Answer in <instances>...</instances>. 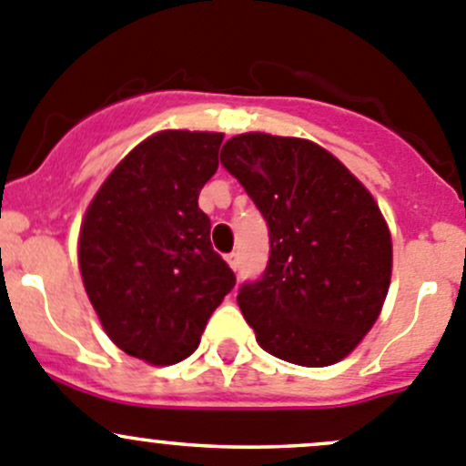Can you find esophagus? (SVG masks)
I'll list each match as a JSON object with an SVG mask.
<instances>
[{"label": "esophagus", "instance_id": "obj_1", "mask_svg": "<svg viewBox=\"0 0 466 466\" xmlns=\"http://www.w3.org/2000/svg\"><path fill=\"white\" fill-rule=\"evenodd\" d=\"M227 262H228V265H231V269H238V265H239V253H238V251L228 253Z\"/></svg>", "mask_w": 466, "mask_h": 466}]
</instances>
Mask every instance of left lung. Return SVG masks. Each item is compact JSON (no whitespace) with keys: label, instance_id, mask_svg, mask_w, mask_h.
<instances>
[{"label":"left lung","instance_id":"left-lung-1","mask_svg":"<svg viewBox=\"0 0 466 466\" xmlns=\"http://www.w3.org/2000/svg\"><path fill=\"white\" fill-rule=\"evenodd\" d=\"M222 165L269 228L265 274L238 306L267 353L301 367L347 358L379 319L391 238L379 204L326 149L301 137L242 133Z\"/></svg>","mask_w":466,"mask_h":466}]
</instances>
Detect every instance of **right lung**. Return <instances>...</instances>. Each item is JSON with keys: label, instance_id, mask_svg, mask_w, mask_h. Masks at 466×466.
Here are the masks:
<instances>
[{"label": "right lung", "instance_id": "1", "mask_svg": "<svg viewBox=\"0 0 466 466\" xmlns=\"http://www.w3.org/2000/svg\"><path fill=\"white\" fill-rule=\"evenodd\" d=\"M222 140L208 131L147 137L110 172L83 218L78 267L87 299L106 335L151 365L186 360L235 285L199 208Z\"/></svg>", "mask_w": 466, "mask_h": 466}]
</instances>
